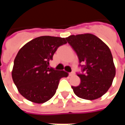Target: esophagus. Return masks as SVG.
<instances>
[{
	"label": "esophagus",
	"instance_id": "obj_1",
	"mask_svg": "<svg viewBox=\"0 0 125 125\" xmlns=\"http://www.w3.org/2000/svg\"><path fill=\"white\" fill-rule=\"evenodd\" d=\"M74 74H75V73H74V72H71V73H69V76H74Z\"/></svg>",
	"mask_w": 125,
	"mask_h": 125
}]
</instances>
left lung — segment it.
<instances>
[{
	"label": "left lung",
	"instance_id": "1",
	"mask_svg": "<svg viewBox=\"0 0 125 125\" xmlns=\"http://www.w3.org/2000/svg\"><path fill=\"white\" fill-rule=\"evenodd\" d=\"M76 52L79 62L84 63L78 86H72L74 94L86 100L100 98L107 92L115 76V66L109 47L94 35L85 33L66 37Z\"/></svg>",
	"mask_w": 125,
	"mask_h": 125
}]
</instances>
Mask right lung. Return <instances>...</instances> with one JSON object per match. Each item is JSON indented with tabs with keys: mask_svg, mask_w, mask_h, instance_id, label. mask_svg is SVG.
Segmentation results:
<instances>
[{
	"mask_svg": "<svg viewBox=\"0 0 125 125\" xmlns=\"http://www.w3.org/2000/svg\"><path fill=\"white\" fill-rule=\"evenodd\" d=\"M67 43L65 38L41 36L33 39L18 52L14 60L12 80L18 91L31 102L41 104L54 96L65 71L49 68L57 49Z\"/></svg>",
	"mask_w": 125,
	"mask_h": 125,
	"instance_id": "add662e5",
	"label": "right lung"
}]
</instances>
